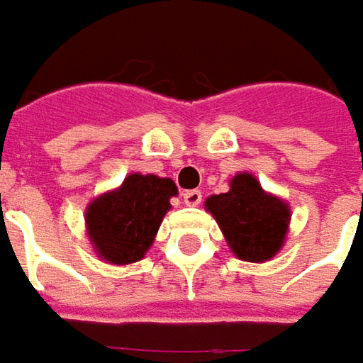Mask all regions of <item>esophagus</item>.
<instances>
[{
  "label": "esophagus",
  "mask_w": 363,
  "mask_h": 363,
  "mask_svg": "<svg viewBox=\"0 0 363 363\" xmlns=\"http://www.w3.org/2000/svg\"><path fill=\"white\" fill-rule=\"evenodd\" d=\"M184 202L188 203V206H198V203L202 202V191L200 189H188V191H184Z\"/></svg>",
  "instance_id": "esophagus-1"
}]
</instances>
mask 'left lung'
<instances>
[{"instance_id":"obj_1","label":"left lung","mask_w":363,"mask_h":363,"mask_svg":"<svg viewBox=\"0 0 363 363\" xmlns=\"http://www.w3.org/2000/svg\"><path fill=\"white\" fill-rule=\"evenodd\" d=\"M206 208L216 218L232 252L242 260L264 262L283 246L289 208L264 194L255 175L238 174L230 182V191L210 196Z\"/></svg>"}]
</instances>
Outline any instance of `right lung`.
Listing matches in <instances>:
<instances>
[{
    "label": "right lung",
    "mask_w": 363,
    "mask_h": 363,
    "mask_svg": "<svg viewBox=\"0 0 363 363\" xmlns=\"http://www.w3.org/2000/svg\"><path fill=\"white\" fill-rule=\"evenodd\" d=\"M175 194L167 177L131 174L117 191L96 198L86 210V228L99 257L113 264L143 258Z\"/></svg>",
    "instance_id": "add662e5"
}]
</instances>
